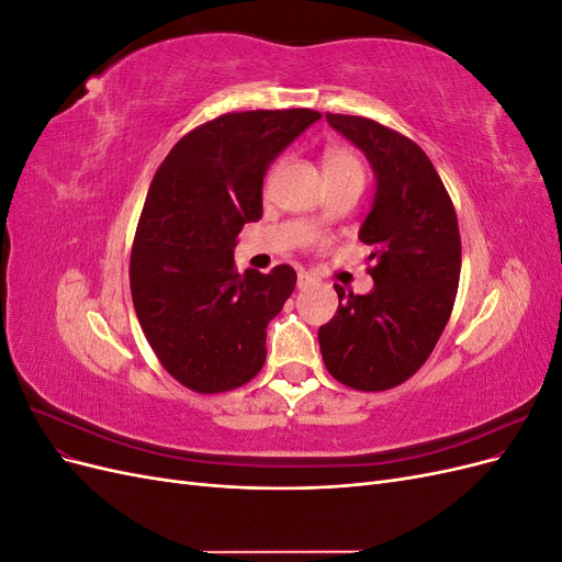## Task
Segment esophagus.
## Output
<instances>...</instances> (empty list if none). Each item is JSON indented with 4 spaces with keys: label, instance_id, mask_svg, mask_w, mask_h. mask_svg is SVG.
I'll use <instances>...</instances> for the list:
<instances>
[{
    "label": "esophagus",
    "instance_id": "1",
    "mask_svg": "<svg viewBox=\"0 0 562 562\" xmlns=\"http://www.w3.org/2000/svg\"><path fill=\"white\" fill-rule=\"evenodd\" d=\"M310 285H314V279L307 274V271H300V274H297V288H300V291H307Z\"/></svg>",
    "mask_w": 562,
    "mask_h": 562
}]
</instances>
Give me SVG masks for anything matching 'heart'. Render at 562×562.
I'll use <instances>...</instances> for the list:
<instances>
[{"label":"heart","instance_id":"b5f03b06","mask_svg":"<svg viewBox=\"0 0 562 562\" xmlns=\"http://www.w3.org/2000/svg\"><path fill=\"white\" fill-rule=\"evenodd\" d=\"M323 173L326 176H361L363 178V166L359 157L349 149L342 147H333L323 155ZM321 223V215L312 220V225Z\"/></svg>","mask_w":562,"mask_h":562}]
</instances>
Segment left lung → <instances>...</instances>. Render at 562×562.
Wrapping results in <instances>:
<instances>
[{
    "instance_id": "8db88e82",
    "label": "left lung",
    "mask_w": 562,
    "mask_h": 562,
    "mask_svg": "<svg viewBox=\"0 0 562 562\" xmlns=\"http://www.w3.org/2000/svg\"><path fill=\"white\" fill-rule=\"evenodd\" d=\"M359 147L378 187L359 239L370 246L368 295L335 285L339 307L318 328L330 375L359 391L398 386L429 359L452 314L462 269L454 206L424 149L372 119L326 114Z\"/></svg>"
}]
</instances>
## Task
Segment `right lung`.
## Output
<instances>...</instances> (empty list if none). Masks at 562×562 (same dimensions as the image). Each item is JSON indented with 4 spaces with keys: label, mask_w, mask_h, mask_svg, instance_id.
<instances>
[{
    "label": "right lung",
    "mask_w": 562,
    "mask_h": 562,
    "mask_svg": "<svg viewBox=\"0 0 562 562\" xmlns=\"http://www.w3.org/2000/svg\"><path fill=\"white\" fill-rule=\"evenodd\" d=\"M314 110L229 112L190 131L149 184L131 250V295L161 366L187 389L244 386L267 359V326L295 269L234 267L236 236L262 217L269 164L307 131Z\"/></svg>",
    "instance_id": "1"
}]
</instances>
